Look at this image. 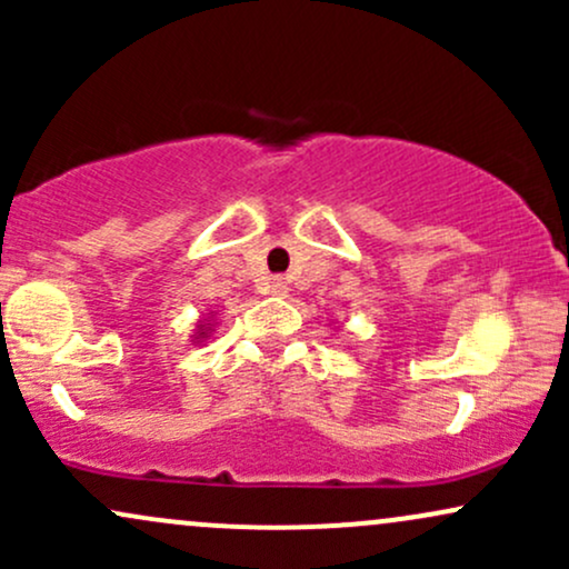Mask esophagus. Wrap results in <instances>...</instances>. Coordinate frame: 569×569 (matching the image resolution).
Returning <instances> with one entry per match:
<instances>
[{"instance_id":"obj_1","label":"esophagus","mask_w":569,"mask_h":569,"mask_svg":"<svg viewBox=\"0 0 569 569\" xmlns=\"http://www.w3.org/2000/svg\"><path fill=\"white\" fill-rule=\"evenodd\" d=\"M267 291H270L272 297H286V293H289V286H286L283 278H272L270 286H267Z\"/></svg>"}]
</instances>
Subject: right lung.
Returning <instances> with one entry per match:
<instances>
[{
  "mask_svg": "<svg viewBox=\"0 0 569 569\" xmlns=\"http://www.w3.org/2000/svg\"><path fill=\"white\" fill-rule=\"evenodd\" d=\"M213 318L208 316V318H202V321H198V329H194V342H202V339H208L211 337V331H213Z\"/></svg>",
  "mask_w": 569,
  "mask_h": 569,
  "instance_id": "obj_1",
  "label": "right lung"
}]
</instances>
